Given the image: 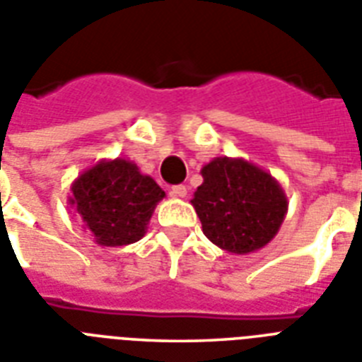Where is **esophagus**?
I'll use <instances>...</instances> for the list:
<instances>
[{"instance_id": "obj_1", "label": "esophagus", "mask_w": 362, "mask_h": 362, "mask_svg": "<svg viewBox=\"0 0 362 362\" xmlns=\"http://www.w3.org/2000/svg\"><path fill=\"white\" fill-rule=\"evenodd\" d=\"M170 195H173V197H186L187 187L184 186V184H176V186L170 187Z\"/></svg>"}]
</instances>
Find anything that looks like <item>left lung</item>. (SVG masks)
<instances>
[{"mask_svg":"<svg viewBox=\"0 0 362 362\" xmlns=\"http://www.w3.org/2000/svg\"><path fill=\"white\" fill-rule=\"evenodd\" d=\"M195 206L210 242L231 253L255 252L269 244L287 212L280 184L244 159L218 158L203 167Z\"/></svg>","mask_w":362,"mask_h":362,"instance_id":"1","label":"left lung"}]
</instances>
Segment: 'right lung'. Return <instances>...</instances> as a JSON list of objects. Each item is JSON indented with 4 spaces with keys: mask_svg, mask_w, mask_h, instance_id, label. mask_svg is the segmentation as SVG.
Returning a JSON list of instances; mask_svg holds the SVG:
<instances>
[{
    "mask_svg": "<svg viewBox=\"0 0 362 362\" xmlns=\"http://www.w3.org/2000/svg\"><path fill=\"white\" fill-rule=\"evenodd\" d=\"M71 204L101 246H125L144 235L165 192L125 159L101 161L75 180Z\"/></svg>",
    "mask_w": 362,
    "mask_h": 362,
    "instance_id": "1",
    "label": "right lung"
}]
</instances>
